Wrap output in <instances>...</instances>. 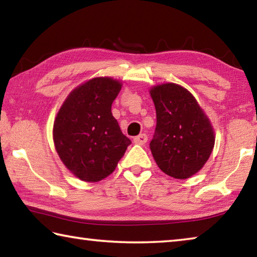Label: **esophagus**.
Segmentation results:
<instances>
[{
  "instance_id": "esophagus-1",
  "label": "esophagus",
  "mask_w": 257,
  "mask_h": 257,
  "mask_svg": "<svg viewBox=\"0 0 257 257\" xmlns=\"http://www.w3.org/2000/svg\"><path fill=\"white\" fill-rule=\"evenodd\" d=\"M134 142H135V144L144 145L145 143L147 142V135L146 134H141L139 136L134 138Z\"/></svg>"
}]
</instances>
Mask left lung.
<instances>
[{"mask_svg": "<svg viewBox=\"0 0 257 257\" xmlns=\"http://www.w3.org/2000/svg\"><path fill=\"white\" fill-rule=\"evenodd\" d=\"M156 128L150 149L156 164L176 179H187L207 162L215 136L210 119L189 90L173 82L150 89Z\"/></svg>", "mask_w": 257, "mask_h": 257, "instance_id": "left-lung-1", "label": "left lung"}]
</instances>
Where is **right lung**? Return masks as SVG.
Instances as JSON below:
<instances>
[{
	"label": "right lung",
	"mask_w": 257,
	"mask_h": 257,
	"mask_svg": "<svg viewBox=\"0 0 257 257\" xmlns=\"http://www.w3.org/2000/svg\"><path fill=\"white\" fill-rule=\"evenodd\" d=\"M121 87V81L111 77L92 78L68 95L55 116V150L82 181L97 182L110 176L132 144L111 112Z\"/></svg>",
	"instance_id": "right-lung-1"
}]
</instances>
